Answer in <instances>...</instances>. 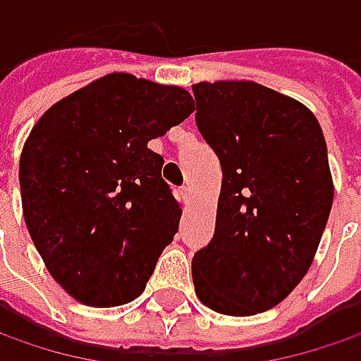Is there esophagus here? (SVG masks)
<instances>
[{"label": "esophagus", "mask_w": 361, "mask_h": 361, "mask_svg": "<svg viewBox=\"0 0 361 361\" xmlns=\"http://www.w3.org/2000/svg\"><path fill=\"white\" fill-rule=\"evenodd\" d=\"M180 197L183 202H188V200H190V188H185V185L180 188Z\"/></svg>", "instance_id": "obj_1"}]
</instances>
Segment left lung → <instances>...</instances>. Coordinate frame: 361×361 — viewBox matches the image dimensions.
<instances>
[{
    "label": "left lung",
    "mask_w": 361,
    "mask_h": 361,
    "mask_svg": "<svg viewBox=\"0 0 361 361\" xmlns=\"http://www.w3.org/2000/svg\"><path fill=\"white\" fill-rule=\"evenodd\" d=\"M196 123L222 165L212 243L196 252L197 299L234 317L279 305L305 276L334 204L319 121L255 80L196 82Z\"/></svg>",
    "instance_id": "obj_1"
}]
</instances>
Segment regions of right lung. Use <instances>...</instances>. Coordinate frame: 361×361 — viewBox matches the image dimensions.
Returning a JSON list of instances; mask_svg holds the SVG:
<instances>
[{
  "label": "right lung",
  "mask_w": 361,
  "mask_h": 361,
  "mask_svg": "<svg viewBox=\"0 0 361 361\" xmlns=\"http://www.w3.org/2000/svg\"><path fill=\"white\" fill-rule=\"evenodd\" d=\"M194 109L183 87L111 72L32 127L20 157L25 226L74 301L117 307L143 293L181 218L147 143Z\"/></svg>",
  "instance_id": "obj_1"
}]
</instances>
